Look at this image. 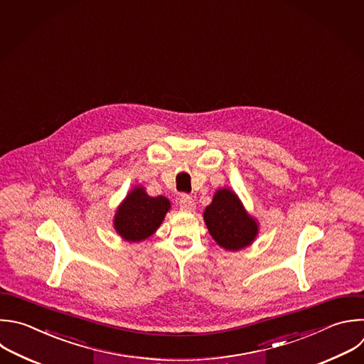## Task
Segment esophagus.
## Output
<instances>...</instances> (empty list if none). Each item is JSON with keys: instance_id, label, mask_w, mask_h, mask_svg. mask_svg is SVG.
<instances>
[{"instance_id": "1", "label": "esophagus", "mask_w": 364, "mask_h": 364, "mask_svg": "<svg viewBox=\"0 0 364 364\" xmlns=\"http://www.w3.org/2000/svg\"><path fill=\"white\" fill-rule=\"evenodd\" d=\"M180 208L184 211H193L196 208V203L194 198L188 194H181L180 197Z\"/></svg>"}]
</instances>
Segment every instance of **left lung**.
I'll use <instances>...</instances> for the list:
<instances>
[{
  "instance_id": "left-lung-1",
  "label": "left lung",
  "mask_w": 364,
  "mask_h": 364,
  "mask_svg": "<svg viewBox=\"0 0 364 364\" xmlns=\"http://www.w3.org/2000/svg\"><path fill=\"white\" fill-rule=\"evenodd\" d=\"M204 221L211 237L227 250L249 246L257 234L256 221L245 211L237 196L225 188L218 190L204 210Z\"/></svg>"
}]
</instances>
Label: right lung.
<instances>
[{
	"label": "right lung",
	"instance_id": "1",
	"mask_svg": "<svg viewBox=\"0 0 364 364\" xmlns=\"http://www.w3.org/2000/svg\"><path fill=\"white\" fill-rule=\"evenodd\" d=\"M170 201L163 197H150L140 187L134 188L115 215V230L129 241H140L150 237L161 224Z\"/></svg>",
	"mask_w": 364,
	"mask_h": 364
}]
</instances>
